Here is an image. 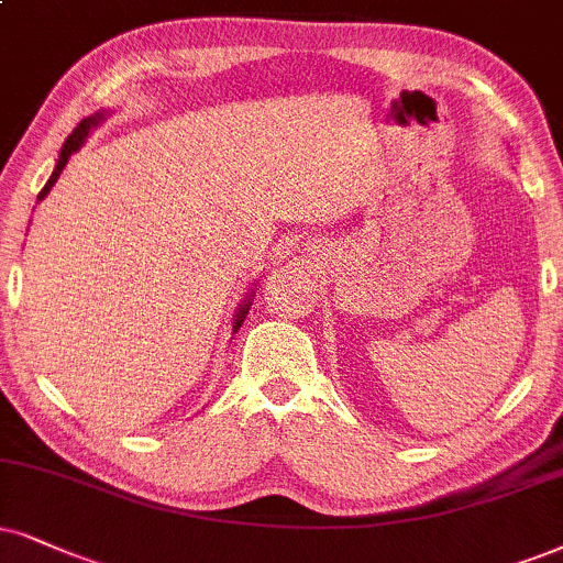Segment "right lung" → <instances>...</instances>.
Segmentation results:
<instances>
[{"mask_svg":"<svg viewBox=\"0 0 563 563\" xmlns=\"http://www.w3.org/2000/svg\"><path fill=\"white\" fill-rule=\"evenodd\" d=\"M106 113H109V111H98V113H92V117L82 119V122L75 126V132L69 134L67 142H64V145H62V153H59V161H56V168H54V174L48 176L46 187L38 191V199H44V197L48 195V191H52V187H54V184H56V179H59V174H62V170H64V166H67L69 155L80 151V147H82V142H85V137H88L92 126H98V124L103 122V119H106ZM249 306H252V296H249L246 301L239 306V311H236V319H233V332H236L239 327L244 324V319H246V314H249Z\"/></svg>","mask_w":563,"mask_h":563,"instance_id":"1","label":"right lung"}]
</instances>
